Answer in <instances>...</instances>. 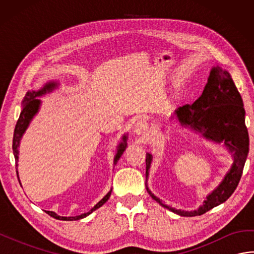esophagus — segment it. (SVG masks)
I'll use <instances>...</instances> for the list:
<instances>
[{"label": "esophagus", "mask_w": 254, "mask_h": 254, "mask_svg": "<svg viewBox=\"0 0 254 254\" xmlns=\"http://www.w3.org/2000/svg\"><path fill=\"white\" fill-rule=\"evenodd\" d=\"M148 131V124L146 121L141 120L135 124V127H134V132H135L137 135H145Z\"/></svg>", "instance_id": "esophagus-1"}]
</instances>
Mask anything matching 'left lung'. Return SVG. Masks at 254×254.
Wrapping results in <instances>:
<instances>
[{
    "label": "left lung",
    "instance_id": "1",
    "mask_svg": "<svg viewBox=\"0 0 254 254\" xmlns=\"http://www.w3.org/2000/svg\"><path fill=\"white\" fill-rule=\"evenodd\" d=\"M178 120L185 127L201 132L203 136L217 143H224L234 154V164L216 190L209 194L203 206L194 212H185L166 205L146 190L156 202L181 216H198L206 213L230 197L238 187L249 153V133L245 122V108L238 89L228 72L215 67L209 74L208 82L201 97L192 105H186L176 110ZM146 177L152 161V155L146 154Z\"/></svg>",
    "mask_w": 254,
    "mask_h": 254
}]
</instances>
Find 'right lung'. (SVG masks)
I'll use <instances>...</instances> for the list:
<instances>
[{
  "label": "right lung",
  "mask_w": 254,
  "mask_h": 254,
  "mask_svg": "<svg viewBox=\"0 0 254 254\" xmlns=\"http://www.w3.org/2000/svg\"><path fill=\"white\" fill-rule=\"evenodd\" d=\"M56 84L55 83H50L46 85L44 88L39 91H28L27 95L25 96V99H24V108L23 110L20 112V116L17 120V123H16V127H15V130H14V135H13V153H14V157L15 159L17 160L18 159V145H19V139L23 135V133L25 132L27 126L29 124V121L31 120V118L34 117L35 113L38 111V108H39L40 105V100L37 99L36 97L38 96H41L42 94H45L46 91H49L52 88H55ZM127 147V136L124 135L123 136V142L119 145V148H118V152L116 154V157H115V164H117V161L119 160V158L121 157V155L123 154L124 149ZM17 172V171H16ZM111 195V191L107 194V195L101 199V201L96 204L95 206L91 208L88 213H85L79 215V216H75V217H61V216H58L56 213L50 212V210H46L47 214H49L51 217L56 218V219H60V220H78L80 218H84L87 216L88 214L93 213L94 210H96L97 208H99L100 206H102L108 199H109Z\"/></svg>",
  "instance_id": "1"
}]
</instances>
